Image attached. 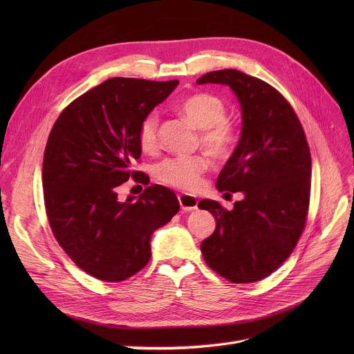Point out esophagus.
Returning a JSON list of instances; mask_svg holds the SVG:
<instances>
[{"label": "esophagus", "mask_w": 354, "mask_h": 354, "mask_svg": "<svg viewBox=\"0 0 354 354\" xmlns=\"http://www.w3.org/2000/svg\"><path fill=\"white\" fill-rule=\"evenodd\" d=\"M178 202H180V207L183 211H194L198 208V199L194 195H178Z\"/></svg>", "instance_id": "34e87169"}]
</instances>
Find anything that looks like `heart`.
<instances>
[{"label":"heart","instance_id":"obj_1","mask_svg":"<svg viewBox=\"0 0 354 354\" xmlns=\"http://www.w3.org/2000/svg\"><path fill=\"white\" fill-rule=\"evenodd\" d=\"M180 115L199 131V143L214 156H226L234 143V133L226 121V106L212 94L189 95L178 106ZM138 143L145 152H152L158 145V115L149 113L138 128ZM208 168L202 155L168 158L160 162L155 174L165 185L192 190L201 183Z\"/></svg>","mask_w":354,"mask_h":354}]
</instances>
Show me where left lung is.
Listing matches in <instances>:
<instances>
[{
    "instance_id": "1",
    "label": "left lung",
    "mask_w": 354,
    "mask_h": 354,
    "mask_svg": "<svg viewBox=\"0 0 354 354\" xmlns=\"http://www.w3.org/2000/svg\"><path fill=\"white\" fill-rule=\"evenodd\" d=\"M196 84L227 85L242 112L241 138L216 187L242 192L233 209L202 199L216 218L201 252L214 272L233 283L273 273L301 236L310 199L312 158L294 109L272 85L236 69L208 72Z\"/></svg>"
}]
</instances>
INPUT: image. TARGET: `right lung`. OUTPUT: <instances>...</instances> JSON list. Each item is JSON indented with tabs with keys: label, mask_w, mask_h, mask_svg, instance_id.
Here are the masks:
<instances>
[{
	"label": "right lung",
	"mask_w": 354,
	"mask_h": 354,
	"mask_svg": "<svg viewBox=\"0 0 354 354\" xmlns=\"http://www.w3.org/2000/svg\"><path fill=\"white\" fill-rule=\"evenodd\" d=\"M178 85L173 81L111 78L60 113L42 162V187L55 238L80 269L104 282H122L151 259V239L180 209L173 190L152 185L140 196L118 199V187L146 174L138 128Z\"/></svg>",
	"instance_id": "add662e5"
}]
</instances>
